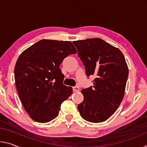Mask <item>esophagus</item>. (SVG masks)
<instances>
[{
  "label": "esophagus",
  "instance_id": "obj_1",
  "mask_svg": "<svg viewBox=\"0 0 147 147\" xmlns=\"http://www.w3.org/2000/svg\"><path fill=\"white\" fill-rule=\"evenodd\" d=\"M73 91H75V92H78V91H80V88H78V86H74V87H73Z\"/></svg>",
  "mask_w": 147,
  "mask_h": 147
}]
</instances>
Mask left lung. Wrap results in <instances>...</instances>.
<instances>
[{
    "instance_id": "obj_1",
    "label": "left lung",
    "mask_w": 147,
    "mask_h": 147,
    "mask_svg": "<svg viewBox=\"0 0 147 147\" xmlns=\"http://www.w3.org/2000/svg\"><path fill=\"white\" fill-rule=\"evenodd\" d=\"M86 75H94L93 86L83 89L84 100L78 104L80 114L91 123L105 121L115 113L123 100L128 68L118 48L100 38L73 41Z\"/></svg>"
}]
</instances>
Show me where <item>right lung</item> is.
<instances>
[{
	"label": "right lung",
	"mask_w": 147,
	"mask_h": 147,
	"mask_svg": "<svg viewBox=\"0 0 147 147\" xmlns=\"http://www.w3.org/2000/svg\"><path fill=\"white\" fill-rule=\"evenodd\" d=\"M71 41L42 39L28 47L15 66L16 86L24 109L32 119L48 123L58 115L61 103L73 93L63 84L59 65L63 59L76 54Z\"/></svg>",
	"instance_id": "obj_1"
}]
</instances>
